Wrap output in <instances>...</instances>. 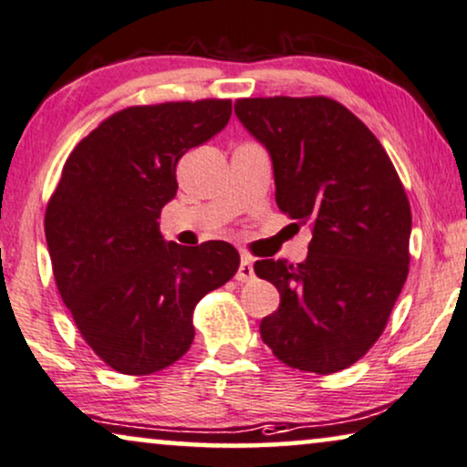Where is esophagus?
Masks as SVG:
<instances>
[{
  "label": "esophagus",
  "mask_w": 467,
  "mask_h": 467,
  "mask_svg": "<svg viewBox=\"0 0 467 467\" xmlns=\"http://www.w3.org/2000/svg\"><path fill=\"white\" fill-rule=\"evenodd\" d=\"M249 279H254V262L249 255H241L239 271H236V281L245 284V281H249Z\"/></svg>",
  "instance_id": "34e87169"
}]
</instances>
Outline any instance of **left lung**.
<instances>
[{
  "label": "left lung",
  "mask_w": 467,
  "mask_h": 467,
  "mask_svg": "<svg viewBox=\"0 0 467 467\" xmlns=\"http://www.w3.org/2000/svg\"><path fill=\"white\" fill-rule=\"evenodd\" d=\"M234 114L271 154L281 212L313 231L300 265H254L281 296L260 337L290 368L345 370L383 334L409 277V196L380 141L338 101L255 97Z\"/></svg>",
  "instance_id": "1"
}]
</instances>
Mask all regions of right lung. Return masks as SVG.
Wrapping results in <instances>:
<instances>
[{"instance_id": "1", "label": "right lung", "mask_w": 467, "mask_h": 467, "mask_svg": "<svg viewBox=\"0 0 467 467\" xmlns=\"http://www.w3.org/2000/svg\"><path fill=\"white\" fill-rule=\"evenodd\" d=\"M231 114V99L133 105L65 161L44 218L52 273L82 338L118 372L141 377L177 362L194 340L196 302L239 268L231 243L183 247L159 228L177 162Z\"/></svg>"}]
</instances>
